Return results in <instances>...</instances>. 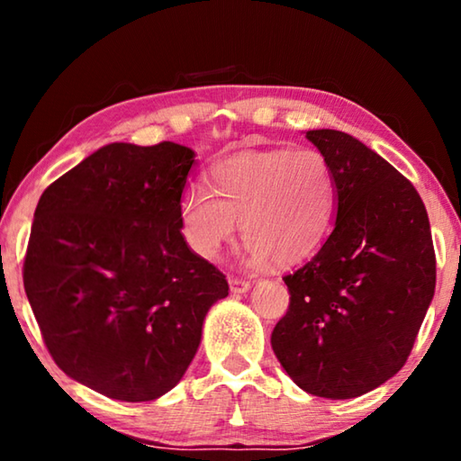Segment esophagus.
Masks as SVG:
<instances>
[{
    "instance_id": "34e87169",
    "label": "esophagus",
    "mask_w": 461,
    "mask_h": 461,
    "mask_svg": "<svg viewBox=\"0 0 461 461\" xmlns=\"http://www.w3.org/2000/svg\"><path fill=\"white\" fill-rule=\"evenodd\" d=\"M249 288H252V285L248 283V280H244V278H230V291L233 293V294H244V293H248Z\"/></svg>"
}]
</instances>
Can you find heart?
I'll return each mask as SVG.
<instances>
[{
  "instance_id": "obj_1",
  "label": "heart",
  "mask_w": 461,
  "mask_h": 461,
  "mask_svg": "<svg viewBox=\"0 0 461 461\" xmlns=\"http://www.w3.org/2000/svg\"><path fill=\"white\" fill-rule=\"evenodd\" d=\"M207 191L189 189L178 217L186 246L215 260L233 240L238 221L252 267L309 258L330 233L338 185L325 156L309 148L249 150L217 160Z\"/></svg>"
}]
</instances>
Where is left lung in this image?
<instances>
[{
    "instance_id": "left-lung-1",
    "label": "left lung",
    "mask_w": 461,
    "mask_h": 461,
    "mask_svg": "<svg viewBox=\"0 0 461 461\" xmlns=\"http://www.w3.org/2000/svg\"><path fill=\"white\" fill-rule=\"evenodd\" d=\"M338 185L333 231L305 267L285 276L286 315L272 349L294 384L343 401L399 372L435 293L427 209L399 170L360 140L309 130Z\"/></svg>"
}]
</instances>
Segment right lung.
I'll return each instance as SVG.
<instances>
[{
  "instance_id": "add662e5",
  "label": "right lung",
  "mask_w": 461,
  "mask_h": 461,
  "mask_svg": "<svg viewBox=\"0 0 461 461\" xmlns=\"http://www.w3.org/2000/svg\"><path fill=\"white\" fill-rule=\"evenodd\" d=\"M191 148L113 142L42 193L24 288L59 368L115 401L178 384L228 280L186 246L181 197Z\"/></svg>"
}]
</instances>
